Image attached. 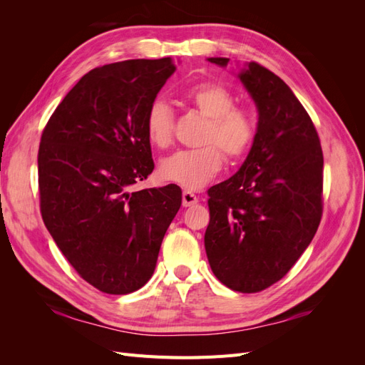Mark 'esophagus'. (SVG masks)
Instances as JSON below:
<instances>
[{"label":"esophagus","instance_id":"esophagus-1","mask_svg":"<svg viewBox=\"0 0 365 365\" xmlns=\"http://www.w3.org/2000/svg\"><path fill=\"white\" fill-rule=\"evenodd\" d=\"M195 204H197L196 195L193 192H190V190H184L182 192V205L184 207H192Z\"/></svg>","mask_w":365,"mask_h":365}]
</instances>
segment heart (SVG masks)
<instances>
[{
  "label": "heart",
  "instance_id": "obj_1",
  "mask_svg": "<svg viewBox=\"0 0 365 365\" xmlns=\"http://www.w3.org/2000/svg\"><path fill=\"white\" fill-rule=\"evenodd\" d=\"M185 98L197 113L208 118L201 138L204 146L175 152L161 161L158 172L165 181L196 190L222 169L224 153L233 163L248 155L257 140V118L250 108L237 106L236 94L222 83L195 85L185 93ZM145 130L153 146L164 149L172 145L175 113L163 98L150 102Z\"/></svg>",
  "mask_w": 365,
  "mask_h": 365
}]
</instances>
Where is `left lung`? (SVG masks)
Returning a JSON list of instances; mask_svg holds the SVG:
<instances>
[{"label":"left lung","instance_id":"obj_1","mask_svg":"<svg viewBox=\"0 0 365 365\" xmlns=\"http://www.w3.org/2000/svg\"><path fill=\"white\" fill-rule=\"evenodd\" d=\"M239 77L259 109L257 140L239 172L208 189L204 244L216 279L254 294L283 279L314 239L324 161L312 118L279 76L250 62Z\"/></svg>","mask_w":365,"mask_h":365}]
</instances>
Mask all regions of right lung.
<instances>
[{"label":"right lung","instance_id":"obj_1","mask_svg":"<svg viewBox=\"0 0 365 365\" xmlns=\"http://www.w3.org/2000/svg\"><path fill=\"white\" fill-rule=\"evenodd\" d=\"M173 71L170 58L97 67L42 130L43 224L76 272L105 294H130L148 283L181 207L176 184L130 190L155 168L145 117Z\"/></svg>","mask_w":365,"mask_h":365}]
</instances>
